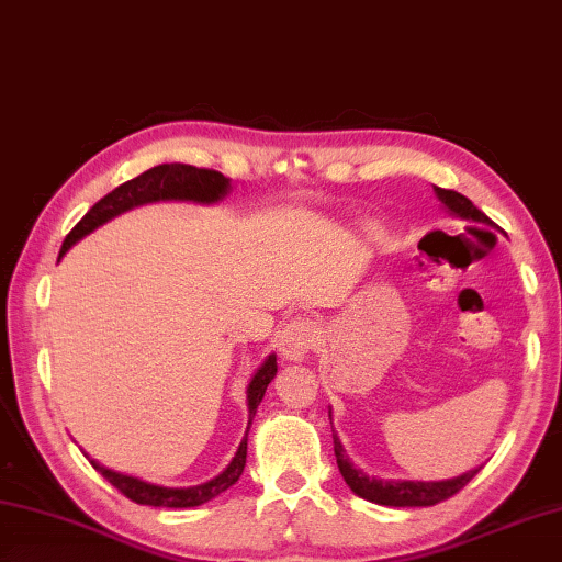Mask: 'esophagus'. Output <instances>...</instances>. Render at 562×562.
Here are the masks:
<instances>
[{
    "instance_id": "34e87169",
    "label": "esophagus",
    "mask_w": 562,
    "mask_h": 562,
    "mask_svg": "<svg viewBox=\"0 0 562 562\" xmlns=\"http://www.w3.org/2000/svg\"><path fill=\"white\" fill-rule=\"evenodd\" d=\"M318 340H322V331H318L316 322L306 316H296L282 328L280 353L288 360H302L318 346Z\"/></svg>"
}]
</instances>
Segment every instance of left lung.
I'll use <instances>...</instances> for the list:
<instances>
[{
	"mask_svg": "<svg viewBox=\"0 0 562 562\" xmlns=\"http://www.w3.org/2000/svg\"><path fill=\"white\" fill-rule=\"evenodd\" d=\"M434 192L453 214L470 218V222L492 224V218L485 212H480V209L460 192L443 190V187H434ZM334 453H336V463H338L340 475H344V480H346V485L353 490L358 497L382 504V507H434V504L446 502L453 497V494H458L480 472V468H477V470L465 472V475H460L456 480H443V482L378 480V477H368L366 472L353 468V463L348 460L346 450H344V446H340L336 434H334Z\"/></svg>",
	"mask_w": 562,
	"mask_h": 562,
	"instance_id": "8db88e82",
	"label": "left lung"
}]
</instances>
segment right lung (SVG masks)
Segmentation results:
<instances>
[{
	"label": "right lung",
	"instance_id": "1",
	"mask_svg": "<svg viewBox=\"0 0 562 562\" xmlns=\"http://www.w3.org/2000/svg\"><path fill=\"white\" fill-rule=\"evenodd\" d=\"M228 192V178H224L218 170H209V168H194V165H184V162H165L156 165V168L146 170L138 178L128 180L124 184H119L116 190L102 196L90 212H87L77 226L70 231L68 238L63 240L60 256L58 260L77 244L82 236L90 234L97 226H102L109 218L119 216L121 212H126L131 206L146 204V202H158V200H190V202H204L212 204L218 202L222 196ZM278 372V362H274V356H270L262 368L252 375L248 384V428L252 424V416L258 412V404L266 397V390L270 380ZM246 453H248V431L240 441L234 460H231L228 468L222 472V475L204 482V485L196 487H187V490H172V487H158L150 485V482H143L138 477H128L121 475V472L109 470L104 465H99L97 460L90 463L97 472L112 482V485L136 504H148V507H170V509H187V507H200V504L214 499L216 494L226 492L231 485H236L238 477L244 475L246 468Z\"/></svg>",
	"mask_w": 562,
	"mask_h": 562
}]
</instances>
